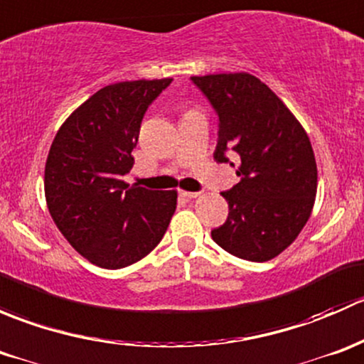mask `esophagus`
Instances as JSON below:
<instances>
[{"mask_svg": "<svg viewBox=\"0 0 364 364\" xmlns=\"http://www.w3.org/2000/svg\"><path fill=\"white\" fill-rule=\"evenodd\" d=\"M179 193H181L183 197H186V199H197V197L200 196L199 192H186V190H181V192H179Z\"/></svg>", "mask_w": 364, "mask_h": 364, "instance_id": "1", "label": "esophagus"}]
</instances>
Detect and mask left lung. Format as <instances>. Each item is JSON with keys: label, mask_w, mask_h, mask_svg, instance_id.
<instances>
[{"label": "left lung", "mask_w": 364, "mask_h": 364, "mask_svg": "<svg viewBox=\"0 0 364 364\" xmlns=\"http://www.w3.org/2000/svg\"><path fill=\"white\" fill-rule=\"evenodd\" d=\"M218 114L215 160L240 155L241 181L222 192L227 222L211 230L223 250L266 262L299 236L317 193V164L306 132L287 105L247 72L192 77ZM234 165V164H230Z\"/></svg>", "instance_id": "1"}]
</instances>
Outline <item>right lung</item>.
I'll return each instance as SVG.
<instances>
[{"instance_id": "right-lung-1", "label": "right lung", "mask_w": 364, "mask_h": 364, "mask_svg": "<svg viewBox=\"0 0 364 364\" xmlns=\"http://www.w3.org/2000/svg\"><path fill=\"white\" fill-rule=\"evenodd\" d=\"M172 79L102 87L67 117L46 161V200L65 240L84 259L119 269L148 255L176 211V190L123 181L142 117Z\"/></svg>"}]
</instances>
